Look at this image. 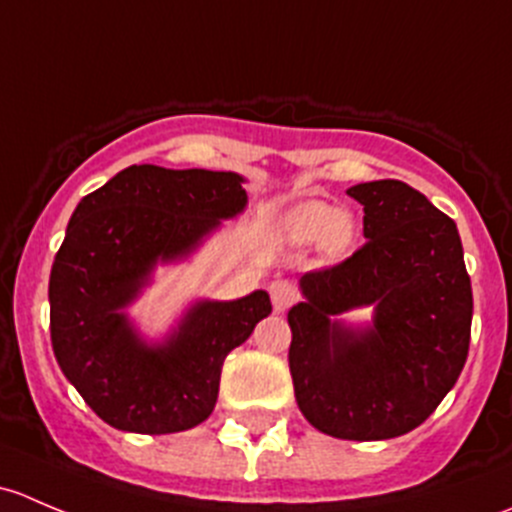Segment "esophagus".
<instances>
[{"label": "esophagus", "mask_w": 512, "mask_h": 512, "mask_svg": "<svg viewBox=\"0 0 512 512\" xmlns=\"http://www.w3.org/2000/svg\"><path fill=\"white\" fill-rule=\"evenodd\" d=\"M270 297L272 304H275V312H285L297 302V287L289 280H277L270 285Z\"/></svg>", "instance_id": "obj_1"}]
</instances>
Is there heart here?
Returning <instances> with one entry per match:
<instances>
[{"label": "heart", "instance_id": "b5f03b06", "mask_svg": "<svg viewBox=\"0 0 512 512\" xmlns=\"http://www.w3.org/2000/svg\"><path fill=\"white\" fill-rule=\"evenodd\" d=\"M280 237L289 245H307L319 242L324 257H342L352 247L354 223L347 213H337L332 205L322 200H304L285 210L277 223Z\"/></svg>", "mask_w": 512, "mask_h": 512}]
</instances>
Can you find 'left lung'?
Instances as JSON below:
<instances>
[{"instance_id": "left-lung-1", "label": "left lung", "mask_w": 512, "mask_h": 512, "mask_svg": "<svg viewBox=\"0 0 512 512\" xmlns=\"http://www.w3.org/2000/svg\"><path fill=\"white\" fill-rule=\"evenodd\" d=\"M364 205L366 242L302 275L287 314L289 371L304 418L344 441L404 436L436 411L471 344L473 292L458 227L401 180L347 190ZM374 306L369 330L332 316Z\"/></svg>"}]
</instances>
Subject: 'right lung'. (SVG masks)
<instances>
[{"label": "right lung", "mask_w": 512, "mask_h": 512, "mask_svg": "<svg viewBox=\"0 0 512 512\" xmlns=\"http://www.w3.org/2000/svg\"><path fill=\"white\" fill-rule=\"evenodd\" d=\"M225 170L131 165L71 215L49 277L51 347L66 379L118 431L178 433L213 414L225 356L272 312L265 289L198 302L163 344H146L121 312L158 262L190 255L247 205Z\"/></svg>", "instance_id": "obj_1"}]
</instances>
